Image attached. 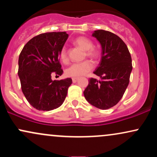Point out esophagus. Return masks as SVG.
Segmentation results:
<instances>
[{"label":"esophagus","mask_w":157,"mask_h":157,"mask_svg":"<svg viewBox=\"0 0 157 157\" xmlns=\"http://www.w3.org/2000/svg\"><path fill=\"white\" fill-rule=\"evenodd\" d=\"M77 80H78V78H76V77H73L72 78V82H74V83H75Z\"/></svg>","instance_id":"obj_1"}]
</instances>
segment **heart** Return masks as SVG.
Wrapping results in <instances>:
<instances>
[{"instance_id":"heart-1","label":"heart","mask_w":157,"mask_h":157,"mask_svg":"<svg viewBox=\"0 0 157 157\" xmlns=\"http://www.w3.org/2000/svg\"><path fill=\"white\" fill-rule=\"evenodd\" d=\"M75 44L82 48L84 51H86V55L89 57H95L98 55V52L94 48H93V43L91 40L87 37H80L75 40ZM60 57L63 62L66 63L68 61V55L66 48L63 47L60 50ZM93 63L89 60H86L83 62L74 63L70 66L66 71V75L71 77H80L84 76L88 72H89L93 68Z\"/></svg>"}]
</instances>
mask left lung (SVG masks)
Masks as SVG:
<instances>
[{"instance_id": "8db88e82", "label": "left lung", "mask_w": 157, "mask_h": 157, "mask_svg": "<svg viewBox=\"0 0 157 157\" xmlns=\"http://www.w3.org/2000/svg\"><path fill=\"white\" fill-rule=\"evenodd\" d=\"M92 37L102 48L101 60L94 71L100 79H90L84 97L96 108L109 109L118 103L128 86L132 60L127 46L115 34L100 29L94 32Z\"/></svg>"}]
</instances>
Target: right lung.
<instances>
[{"label":"right lung","instance_id":"obj_1","mask_svg":"<svg viewBox=\"0 0 157 157\" xmlns=\"http://www.w3.org/2000/svg\"><path fill=\"white\" fill-rule=\"evenodd\" d=\"M68 35L47 32L32 38L23 48L18 59V76L27 101L39 111L60 107L72 83L71 78L52 80V73L62 75L60 52Z\"/></svg>","mask_w":157,"mask_h":157}]
</instances>
